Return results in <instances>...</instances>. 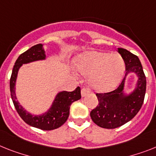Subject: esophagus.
Listing matches in <instances>:
<instances>
[{
    "mask_svg": "<svg viewBox=\"0 0 156 156\" xmlns=\"http://www.w3.org/2000/svg\"><path fill=\"white\" fill-rule=\"evenodd\" d=\"M89 94V90L86 87H83L82 89V97H86Z\"/></svg>",
    "mask_w": 156,
    "mask_h": 156,
    "instance_id": "esophagus-1",
    "label": "esophagus"
}]
</instances>
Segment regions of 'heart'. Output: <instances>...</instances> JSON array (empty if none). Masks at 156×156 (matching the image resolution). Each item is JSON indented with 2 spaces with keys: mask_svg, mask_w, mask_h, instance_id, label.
Here are the masks:
<instances>
[{
  "mask_svg": "<svg viewBox=\"0 0 156 156\" xmlns=\"http://www.w3.org/2000/svg\"><path fill=\"white\" fill-rule=\"evenodd\" d=\"M77 69L81 74L89 77L91 88L105 92L118 85L125 73V65L119 55L92 51L78 57Z\"/></svg>",
  "mask_w": 156,
  "mask_h": 156,
  "instance_id": "heart-1",
  "label": "heart"
}]
</instances>
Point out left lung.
<instances>
[{"mask_svg":"<svg viewBox=\"0 0 156 156\" xmlns=\"http://www.w3.org/2000/svg\"><path fill=\"white\" fill-rule=\"evenodd\" d=\"M118 52L125 61V78L116 90L96 94L98 105L90 112L93 121L104 129H116L132 120L142 107L146 93V77L138 57L124 48H118ZM130 72H134L139 77L137 87L133 94L125 97L122 90L125 78Z\"/></svg>","mask_w":156,"mask_h":156,"instance_id":"left-lung-1","label":"left lung"}]
</instances>
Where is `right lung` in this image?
Listing matches in <instances>:
<instances>
[{
	"instance_id": "1",
	"label": "right lung",
	"mask_w": 156,
	"mask_h": 156,
	"mask_svg": "<svg viewBox=\"0 0 156 156\" xmlns=\"http://www.w3.org/2000/svg\"><path fill=\"white\" fill-rule=\"evenodd\" d=\"M42 47V44H36L25 52L22 53L18 57L10 78V92L14 106L17 111L18 114L24 122L37 129L49 131L58 129L66 122L70 114V105L75 101L79 100L82 96L81 88L78 86L74 91L71 92H60L56 96L51 108H50L48 112L41 116H32L25 110H23L21 105H19V102L16 101L15 94L16 79L17 77L18 70L22 66V64L28 63L36 60L44 59L45 54Z\"/></svg>"
}]
</instances>
